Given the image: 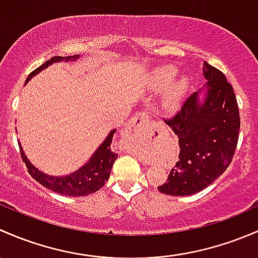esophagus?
I'll use <instances>...</instances> for the list:
<instances>
[{
    "mask_svg": "<svg viewBox=\"0 0 258 258\" xmlns=\"http://www.w3.org/2000/svg\"><path fill=\"white\" fill-rule=\"evenodd\" d=\"M149 121H150V119H149L148 114H145L144 111H138V113L129 120L126 129H128L129 132H132V130H135V132H137V130L144 129V126L148 125Z\"/></svg>",
    "mask_w": 258,
    "mask_h": 258,
    "instance_id": "1",
    "label": "esophagus"
}]
</instances>
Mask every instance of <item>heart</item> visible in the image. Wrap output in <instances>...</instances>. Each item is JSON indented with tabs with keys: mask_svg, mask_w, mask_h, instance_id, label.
<instances>
[{
	"mask_svg": "<svg viewBox=\"0 0 258 258\" xmlns=\"http://www.w3.org/2000/svg\"><path fill=\"white\" fill-rule=\"evenodd\" d=\"M175 70L172 67H166L163 70L158 71L155 74V86L156 88H163L166 84V82L174 76ZM187 88V82L185 78H180L177 81H175L168 89L165 90L163 95V99H161V104L164 108H174L176 107L179 100L181 99L182 95H184L185 90Z\"/></svg>",
	"mask_w": 258,
	"mask_h": 258,
	"instance_id": "obj_1",
	"label": "heart"
}]
</instances>
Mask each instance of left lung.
I'll return each mask as SVG.
<instances>
[{"instance_id":"obj_1","label":"left lung","mask_w":258,"mask_h":258,"mask_svg":"<svg viewBox=\"0 0 258 258\" xmlns=\"http://www.w3.org/2000/svg\"><path fill=\"white\" fill-rule=\"evenodd\" d=\"M203 74L208 79L204 88L165 120L179 138L180 148L168 180L158 186L166 195L188 196L208 187L228 168L237 147L240 111L232 86L208 62H204Z\"/></svg>"}]
</instances>
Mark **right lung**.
Returning <instances> with one entry per match:
<instances>
[{
  "label": "right lung",
  "instance_id": "1",
  "mask_svg": "<svg viewBox=\"0 0 258 258\" xmlns=\"http://www.w3.org/2000/svg\"><path fill=\"white\" fill-rule=\"evenodd\" d=\"M78 58L79 54L68 55V57H60V55L52 57L49 60L44 62L41 67L32 72L30 76H28L26 83L30 81L32 77L46 70L48 66L53 64V63L62 62V60H64V62L72 60L73 62V60H77ZM115 132L116 130L113 129L108 134L104 142L98 147L94 154L90 156L88 163L84 164L82 168L76 170L72 174L63 175V176H53V175L44 174V172L39 171L36 166L32 165L20 144L21 156H22L23 163H26V166H27L31 176L36 181H38L39 184L43 185L44 187L49 188V190L54 191L57 194H60V195L74 196V198H77V196H87L104 186L107 180L109 179L114 161L118 158V154H115L111 150V142H113V135Z\"/></svg>",
  "mask_w": 258,
  "mask_h": 258
}]
</instances>
